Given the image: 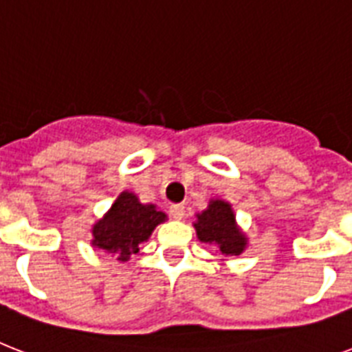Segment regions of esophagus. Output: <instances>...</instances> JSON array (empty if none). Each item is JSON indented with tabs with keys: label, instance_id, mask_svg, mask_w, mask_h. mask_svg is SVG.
<instances>
[{
	"label": "esophagus",
	"instance_id": "1",
	"mask_svg": "<svg viewBox=\"0 0 352 352\" xmlns=\"http://www.w3.org/2000/svg\"><path fill=\"white\" fill-rule=\"evenodd\" d=\"M170 214L173 219H184V206L182 204H171L170 206Z\"/></svg>",
	"mask_w": 352,
	"mask_h": 352
}]
</instances>
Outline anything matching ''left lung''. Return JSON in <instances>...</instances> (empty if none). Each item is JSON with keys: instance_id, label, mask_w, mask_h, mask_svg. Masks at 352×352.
Segmentation results:
<instances>
[{"instance_id": "left-lung-1", "label": "left lung", "mask_w": 352, "mask_h": 352, "mask_svg": "<svg viewBox=\"0 0 352 352\" xmlns=\"http://www.w3.org/2000/svg\"><path fill=\"white\" fill-rule=\"evenodd\" d=\"M199 241L210 243L219 248L223 256H239L246 248V235L235 223L230 203L223 199H212L208 208L197 214L193 223Z\"/></svg>"}]
</instances>
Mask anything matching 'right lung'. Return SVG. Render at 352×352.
Here are the masks:
<instances>
[{"label": "right lung", "mask_w": 352, "mask_h": 352, "mask_svg": "<svg viewBox=\"0 0 352 352\" xmlns=\"http://www.w3.org/2000/svg\"><path fill=\"white\" fill-rule=\"evenodd\" d=\"M166 214L155 204H142L131 192H122L111 208L93 225L91 245L127 261L138 252V245L149 239L155 226L164 223Z\"/></svg>", "instance_id": "add662e5"}]
</instances>
